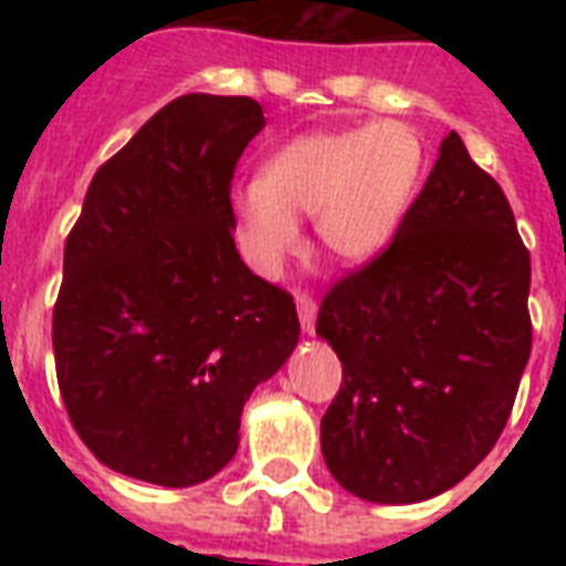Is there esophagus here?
Masks as SVG:
<instances>
[{"instance_id":"obj_1","label":"esophagus","mask_w":566,"mask_h":566,"mask_svg":"<svg viewBox=\"0 0 566 566\" xmlns=\"http://www.w3.org/2000/svg\"><path fill=\"white\" fill-rule=\"evenodd\" d=\"M296 311H300V323L305 335H314V319H317V302L308 293H296Z\"/></svg>"}]
</instances>
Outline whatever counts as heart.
<instances>
[{
	"label": "heart",
	"mask_w": 566,
	"mask_h": 566,
	"mask_svg": "<svg viewBox=\"0 0 566 566\" xmlns=\"http://www.w3.org/2000/svg\"><path fill=\"white\" fill-rule=\"evenodd\" d=\"M422 170L420 135L399 119L293 137L261 164L258 181L231 193L240 247L258 273L275 275L300 249L296 217L311 213L328 255L370 264L402 229Z\"/></svg>",
	"instance_id": "heart-1"
}]
</instances>
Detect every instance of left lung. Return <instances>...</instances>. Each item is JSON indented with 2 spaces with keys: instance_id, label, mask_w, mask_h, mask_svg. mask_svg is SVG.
Returning a JSON list of instances; mask_svg holds the SVG:
<instances>
[{
  "instance_id": "8db88e82",
  "label": "left lung",
  "mask_w": 566,
  "mask_h": 566,
  "mask_svg": "<svg viewBox=\"0 0 566 566\" xmlns=\"http://www.w3.org/2000/svg\"><path fill=\"white\" fill-rule=\"evenodd\" d=\"M528 282L509 199L449 132L394 243L319 305L344 364L319 447L344 491L411 505L473 473L532 353Z\"/></svg>"
}]
</instances>
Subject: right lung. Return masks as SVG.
<instances>
[{
	"label": "right lung",
	"instance_id": "1",
	"mask_svg": "<svg viewBox=\"0 0 566 566\" xmlns=\"http://www.w3.org/2000/svg\"><path fill=\"white\" fill-rule=\"evenodd\" d=\"M264 126L249 96L188 93L87 188L52 346L66 413L114 473L208 482L238 452L252 390L300 344L291 293L258 279L231 234L234 164Z\"/></svg>",
	"mask_w": 566,
	"mask_h": 566
}]
</instances>
